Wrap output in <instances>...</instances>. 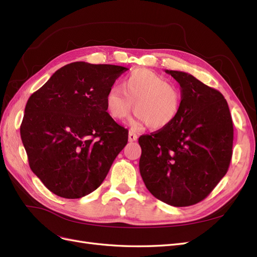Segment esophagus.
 <instances>
[{"mask_svg": "<svg viewBox=\"0 0 257 257\" xmlns=\"http://www.w3.org/2000/svg\"><path fill=\"white\" fill-rule=\"evenodd\" d=\"M137 141V135L135 133H133V132L130 131L128 133V142H135Z\"/></svg>", "mask_w": 257, "mask_h": 257, "instance_id": "34e87169", "label": "esophagus"}]
</instances>
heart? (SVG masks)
I'll list each match as a JSON object with an SVG mask.
<instances>
[{"instance_id":"heart-1","label":"heart","mask_w":257,"mask_h":257,"mask_svg":"<svg viewBox=\"0 0 257 257\" xmlns=\"http://www.w3.org/2000/svg\"><path fill=\"white\" fill-rule=\"evenodd\" d=\"M120 87L108 90L105 103L109 114L115 120H123L132 107L136 108V126L148 124L153 130L167 127L179 114L181 108V92L164 77L148 68L131 72Z\"/></svg>"}]
</instances>
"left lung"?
<instances>
[{"instance_id":"obj_1","label":"left lung","mask_w":257,"mask_h":257,"mask_svg":"<svg viewBox=\"0 0 257 257\" xmlns=\"http://www.w3.org/2000/svg\"><path fill=\"white\" fill-rule=\"evenodd\" d=\"M181 88V108L167 127L139 137V170L154 197L174 207L205 199L226 175L234 127L226 99L191 74L165 71Z\"/></svg>"}]
</instances>
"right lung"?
I'll use <instances>...</instances> for the list:
<instances>
[{
  "label": "right lung",
  "instance_id": "add662e5",
  "mask_svg": "<svg viewBox=\"0 0 257 257\" xmlns=\"http://www.w3.org/2000/svg\"><path fill=\"white\" fill-rule=\"evenodd\" d=\"M128 68L74 62L28 99L20 126L32 172L50 192L80 198L102 184L128 131L106 110L105 97Z\"/></svg>",
  "mask_w": 257,
  "mask_h": 257
}]
</instances>
